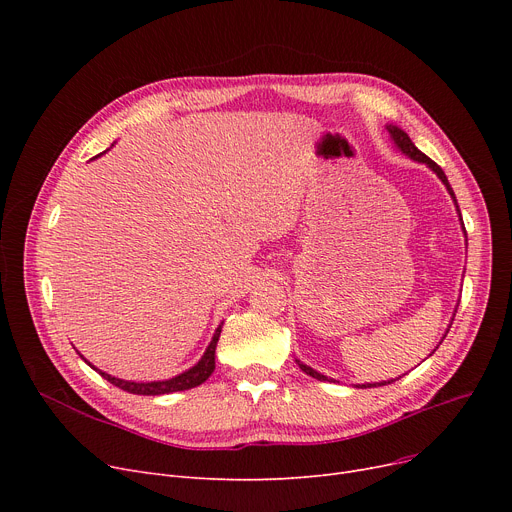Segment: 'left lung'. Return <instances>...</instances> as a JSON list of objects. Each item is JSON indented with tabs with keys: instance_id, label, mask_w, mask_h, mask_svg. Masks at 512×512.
I'll return each instance as SVG.
<instances>
[{
	"instance_id": "obj_1",
	"label": "left lung",
	"mask_w": 512,
	"mask_h": 512,
	"mask_svg": "<svg viewBox=\"0 0 512 512\" xmlns=\"http://www.w3.org/2000/svg\"><path fill=\"white\" fill-rule=\"evenodd\" d=\"M388 128V132H390V137H392V141H394V145H396V149H400L402 153L405 155H409L411 159H415V161H419V164H427L429 168H432L436 174H438V178L446 184V188H448V193H450V197L454 199V205H456V197H454V193H452V188H450V184H448V178H446V174L442 172V168L436 164V161H432L429 159L425 153H421L417 147H415V143L409 139V134L402 130V128H398V126H392V124H388L386 126ZM456 211H459V205H456ZM299 363V367L307 373V375H311V378H315V380H319V382H326L328 378L326 375H321V373H317L315 369H311L309 365H305V363H301V361H297ZM394 380H388V382H378V384H361V386H357V388H371V386H386V384H392Z\"/></svg>"
}]
</instances>
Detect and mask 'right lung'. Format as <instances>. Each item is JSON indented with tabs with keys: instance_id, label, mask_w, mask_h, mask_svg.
Returning a JSON list of instances; mask_svg holds the SVG:
<instances>
[{
	"instance_id": "1",
	"label": "right lung",
	"mask_w": 512,
	"mask_h": 512,
	"mask_svg": "<svg viewBox=\"0 0 512 512\" xmlns=\"http://www.w3.org/2000/svg\"><path fill=\"white\" fill-rule=\"evenodd\" d=\"M220 332H222V326L215 330L209 346L205 348V353H203V357L199 359L197 365H193L191 369H186V371L174 375V378H170V380H161V382H128V380H120V378H114V375H110V373H105V371L93 367L83 355H80V357H83L95 371H99L101 378H105L110 384L118 386L120 390H126L130 394L159 396V394H170V392H180V390H191L195 386H201L209 378V375L215 369V346H218Z\"/></svg>"
}]
</instances>
